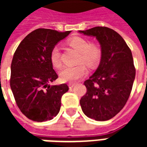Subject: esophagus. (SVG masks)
I'll list each match as a JSON object with an SVG mask.
<instances>
[{
  "instance_id": "obj_1",
  "label": "esophagus",
  "mask_w": 147,
  "mask_h": 147,
  "mask_svg": "<svg viewBox=\"0 0 147 147\" xmlns=\"http://www.w3.org/2000/svg\"><path fill=\"white\" fill-rule=\"evenodd\" d=\"M76 83H69V84H68V86H69V88H70V89H72V88H73L74 86H76Z\"/></svg>"
}]
</instances>
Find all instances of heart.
Wrapping results in <instances>:
<instances>
[{"label":"heart","instance_id":"heart-1","mask_svg":"<svg viewBox=\"0 0 147 147\" xmlns=\"http://www.w3.org/2000/svg\"><path fill=\"white\" fill-rule=\"evenodd\" d=\"M68 44L80 53V62H83L89 67H94L101 59V49L98 45L90 43L86 39L80 37H74L68 41ZM49 60L55 67L61 66V52L57 46H55L50 52ZM88 70L83 64L75 67H64L59 73L60 79L65 83H74L81 78L86 76Z\"/></svg>","mask_w":147,"mask_h":147}]
</instances>
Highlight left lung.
<instances>
[{
	"label": "left lung",
	"instance_id": "8db88e82",
	"mask_svg": "<svg viewBox=\"0 0 147 147\" xmlns=\"http://www.w3.org/2000/svg\"><path fill=\"white\" fill-rule=\"evenodd\" d=\"M80 33L95 37L101 45L98 67L84 82L86 93L80 105L86 117L98 121L110 120L126 104L136 77L131 51L119 34L106 27Z\"/></svg>",
	"mask_w": 147,
	"mask_h": 147
}]
</instances>
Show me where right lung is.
<instances>
[{
  "mask_svg": "<svg viewBox=\"0 0 147 147\" xmlns=\"http://www.w3.org/2000/svg\"><path fill=\"white\" fill-rule=\"evenodd\" d=\"M71 31L39 28L27 34L15 52L10 86L22 113L34 121L53 119L59 113L67 84L49 85L58 78L49 55L55 45Z\"/></svg>",
  "mask_w": 147,
  "mask_h": 147,
  "instance_id": "add662e5",
  "label": "right lung"
}]
</instances>
